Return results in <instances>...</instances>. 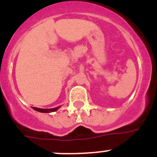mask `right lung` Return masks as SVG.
Returning a JSON list of instances; mask_svg holds the SVG:
<instances>
[{"label":"right lung","mask_w":157,"mask_h":157,"mask_svg":"<svg viewBox=\"0 0 157 157\" xmlns=\"http://www.w3.org/2000/svg\"><path fill=\"white\" fill-rule=\"evenodd\" d=\"M59 107H56V108H54V109H38V108H35V107H32L33 109H34L35 111H37L39 112H44V113H48V112H56L57 109H59Z\"/></svg>","instance_id":"obj_1"}]
</instances>
